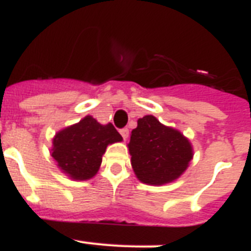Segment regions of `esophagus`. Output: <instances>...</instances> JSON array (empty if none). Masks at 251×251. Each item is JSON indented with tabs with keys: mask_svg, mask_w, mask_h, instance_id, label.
<instances>
[{
	"mask_svg": "<svg viewBox=\"0 0 251 251\" xmlns=\"http://www.w3.org/2000/svg\"><path fill=\"white\" fill-rule=\"evenodd\" d=\"M121 134H122V137L124 138V141L127 140L128 134H129V130H128V128H123V129H121Z\"/></svg>",
	"mask_w": 251,
	"mask_h": 251,
	"instance_id": "obj_1",
	"label": "esophagus"
}]
</instances>
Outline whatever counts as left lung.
<instances>
[{"mask_svg": "<svg viewBox=\"0 0 251 251\" xmlns=\"http://www.w3.org/2000/svg\"><path fill=\"white\" fill-rule=\"evenodd\" d=\"M130 164L138 181L151 186L175 182L194 158L192 145L176 128L161 124L154 115L137 121L128 144Z\"/></svg>", "mask_w": 251, "mask_h": 251, "instance_id": "8db88e82", "label": "left lung"}]
</instances>
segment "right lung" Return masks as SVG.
Returning <instances> with one entry per match:
<instances>
[{"label": "right lung", "mask_w": 251, "mask_h": 251, "mask_svg": "<svg viewBox=\"0 0 251 251\" xmlns=\"http://www.w3.org/2000/svg\"><path fill=\"white\" fill-rule=\"evenodd\" d=\"M122 141L113 124H101L87 115L55 134L51 156L64 175L74 181H87L97 175L107 146Z\"/></svg>", "instance_id": "obj_1"}]
</instances>
